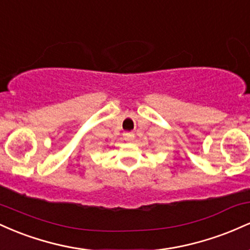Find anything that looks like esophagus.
Segmentation results:
<instances>
[{"mask_svg": "<svg viewBox=\"0 0 250 250\" xmlns=\"http://www.w3.org/2000/svg\"><path fill=\"white\" fill-rule=\"evenodd\" d=\"M123 136H125V140H127V141H131V140H134L135 134L131 133V131H129V133L123 134Z\"/></svg>", "mask_w": 250, "mask_h": 250, "instance_id": "1", "label": "esophagus"}]
</instances>
